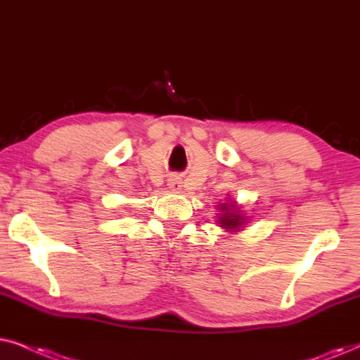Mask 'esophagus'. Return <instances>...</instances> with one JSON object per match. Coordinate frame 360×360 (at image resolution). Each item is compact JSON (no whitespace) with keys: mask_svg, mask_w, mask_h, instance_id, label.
I'll use <instances>...</instances> for the list:
<instances>
[{"mask_svg":"<svg viewBox=\"0 0 360 360\" xmlns=\"http://www.w3.org/2000/svg\"><path fill=\"white\" fill-rule=\"evenodd\" d=\"M169 188H171L172 191H177V189L181 188V183H179V181H177V179H172L171 183H169Z\"/></svg>","mask_w":360,"mask_h":360,"instance_id":"1","label":"esophagus"}]
</instances>
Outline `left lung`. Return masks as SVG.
<instances>
[{"mask_svg":"<svg viewBox=\"0 0 360 360\" xmlns=\"http://www.w3.org/2000/svg\"><path fill=\"white\" fill-rule=\"evenodd\" d=\"M220 212H222V215L219 217V222L222 224L224 229L237 230L243 224V220H245L242 217V214L237 212V209L233 207L232 202L220 204Z\"/></svg>","mask_w":360,"mask_h":360,"instance_id":"1","label":"left lung"}]
</instances>
